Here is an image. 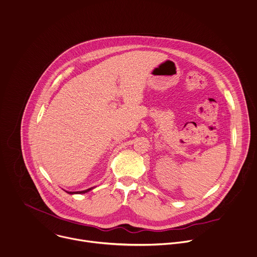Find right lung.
<instances>
[{
	"mask_svg": "<svg viewBox=\"0 0 257 257\" xmlns=\"http://www.w3.org/2000/svg\"><path fill=\"white\" fill-rule=\"evenodd\" d=\"M93 189H95V187L90 188V189H88V190H84V191H80V192H67V191H65V192H66L67 194H70V195H74V194H85V193H88V192L92 191Z\"/></svg>",
	"mask_w": 257,
	"mask_h": 257,
	"instance_id": "right-lung-1",
	"label": "right lung"
}]
</instances>
